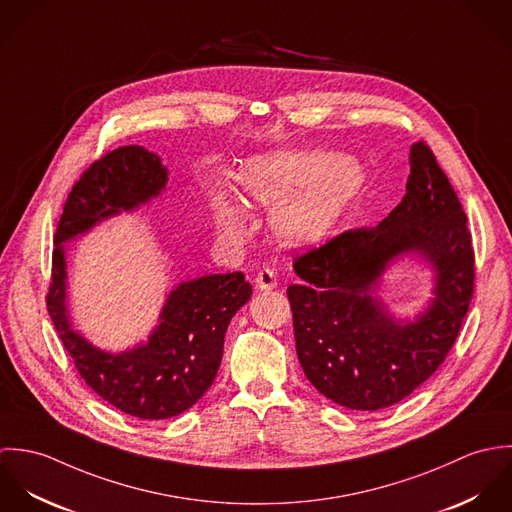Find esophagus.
<instances>
[{
  "label": "esophagus",
  "mask_w": 512,
  "mask_h": 512,
  "mask_svg": "<svg viewBox=\"0 0 512 512\" xmlns=\"http://www.w3.org/2000/svg\"><path fill=\"white\" fill-rule=\"evenodd\" d=\"M254 284H256L258 290L270 292V290H274L278 286V276H276V272L272 268H262V270L256 272Z\"/></svg>",
  "instance_id": "34e87169"
}]
</instances>
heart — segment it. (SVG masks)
I'll return each instance as SVG.
<instances>
[{
	"label": "heart",
	"mask_w": 512,
	"mask_h": 512,
	"mask_svg": "<svg viewBox=\"0 0 512 512\" xmlns=\"http://www.w3.org/2000/svg\"><path fill=\"white\" fill-rule=\"evenodd\" d=\"M242 185L262 205L276 207V230L290 242L321 238L343 205L365 181L363 167L323 151H272L252 157L242 171ZM219 222L226 234L246 226L244 209L228 195L217 199Z\"/></svg>",
	"instance_id": "heart-1"
}]
</instances>
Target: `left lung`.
<instances>
[{"label": "left lung", "instance_id": "obj_1", "mask_svg": "<svg viewBox=\"0 0 512 512\" xmlns=\"http://www.w3.org/2000/svg\"><path fill=\"white\" fill-rule=\"evenodd\" d=\"M402 253L422 255L437 272L435 299L414 322L394 320L371 295ZM293 270L301 282L288 297L307 380L351 410H380L410 396L445 361L475 284L467 217L434 151L412 146L406 195L378 226L341 232L295 256Z\"/></svg>", "mask_w": 512, "mask_h": 512}]
</instances>
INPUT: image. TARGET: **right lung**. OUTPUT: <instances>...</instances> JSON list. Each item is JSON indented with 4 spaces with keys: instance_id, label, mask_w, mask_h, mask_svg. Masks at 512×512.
<instances>
[{
    "instance_id": "obj_1",
    "label": "right lung",
    "mask_w": 512,
    "mask_h": 512,
    "mask_svg": "<svg viewBox=\"0 0 512 512\" xmlns=\"http://www.w3.org/2000/svg\"><path fill=\"white\" fill-rule=\"evenodd\" d=\"M167 167L142 146H124L94 161L74 183L57 224L47 309L84 382L108 404L142 420L173 418L213 384L234 313L250 299L242 272L183 282L167 295L159 325L147 343L112 355L73 331L67 311V260L63 242L120 211L157 197Z\"/></svg>"
}]
</instances>
